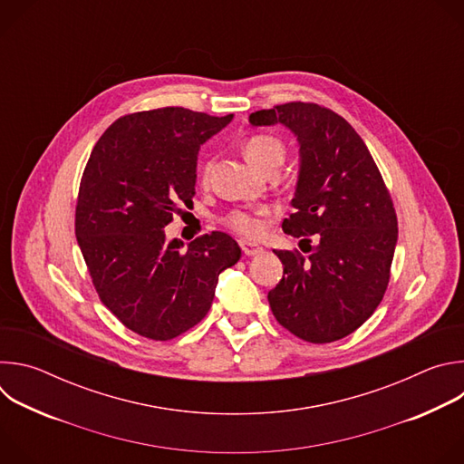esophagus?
Wrapping results in <instances>:
<instances>
[{
	"instance_id": "esophagus-1",
	"label": "esophagus",
	"mask_w": 464,
	"mask_h": 464,
	"mask_svg": "<svg viewBox=\"0 0 464 464\" xmlns=\"http://www.w3.org/2000/svg\"><path fill=\"white\" fill-rule=\"evenodd\" d=\"M240 249L246 256H253V255H258L262 253V247L258 244H253V242H247V240H240Z\"/></svg>"
}]
</instances>
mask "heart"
Returning a JSON list of instances; mask_svg holds the SVG:
<instances>
[{"mask_svg": "<svg viewBox=\"0 0 464 464\" xmlns=\"http://www.w3.org/2000/svg\"><path fill=\"white\" fill-rule=\"evenodd\" d=\"M244 154L247 161L256 167L258 170L266 172L270 169H279L285 163L286 158V147L285 143L270 134H253L246 140L244 143ZM211 172V163H206L202 170V179L208 181ZM270 211L268 209H256V211H231L229 215L224 217V226L242 237L247 238H256L262 229V217H266Z\"/></svg>", "mask_w": 464, "mask_h": 464, "instance_id": "1", "label": "heart"}]
</instances>
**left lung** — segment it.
Segmentation results:
<instances>
[{
  "label": "left lung",
  "instance_id": "obj_1",
  "mask_svg": "<svg viewBox=\"0 0 464 464\" xmlns=\"http://www.w3.org/2000/svg\"><path fill=\"white\" fill-rule=\"evenodd\" d=\"M249 122H281L297 136L301 167L283 229L317 240L308 256L276 251L285 274L268 292L272 312L304 342L342 340L372 315L387 290L399 238L391 194L363 140L336 111L286 102L251 113Z\"/></svg>",
  "mask_w": 464,
  "mask_h": 464
}]
</instances>
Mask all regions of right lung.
<instances>
[{
    "label": "right lung",
    "instance_id": "add662e5",
    "mask_svg": "<svg viewBox=\"0 0 464 464\" xmlns=\"http://www.w3.org/2000/svg\"><path fill=\"white\" fill-rule=\"evenodd\" d=\"M179 106L117 119L92 150L75 209V235L102 304L136 334L167 342L200 323L218 276L240 258L213 231L187 249L165 226L192 204L200 145L229 124Z\"/></svg>",
    "mask_w": 464,
    "mask_h": 464
}]
</instances>
